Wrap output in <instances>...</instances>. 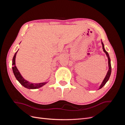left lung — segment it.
Segmentation results:
<instances>
[{
	"instance_id": "left-lung-1",
	"label": "left lung",
	"mask_w": 125,
	"mask_h": 125,
	"mask_svg": "<svg viewBox=\"0 0 125 125\" xmlns=\"http://www.w3.org/2000/svg\"><path fill=\"white\" fill-rule=\"evenodd\" d=\"M101 43H102V47H103V51L106 54V56L107 57V58H108V70L107 71V73L106 75V76H105L104 79L103 80V82H102L101 85L100 86L99 90L101 89L103 86H104L105 85V84H106V83L108 81V80H109V77H110V75H111V71H112V67H111V59H110V58H109V56L108 55V53L105 50V49L104 48V44H103V42H102V40H101Z\"/></svg>"
}]
</instances>
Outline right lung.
<instances>
[{"mask_svg": "<svg viewBox=\"0 0 125 125\" xmlns=\"http://www.w3.org/2000/svg\"><path fill=\"white\" fill-rule=\"evenodd\" d=\"M17 52L14 54V55L12 59V71L13 74L14 75L15 77L17 79V80L20 83L23 85L25 88L29 89H36L41 88V87L44 86V85L46 84L48 82H42V83H33L30 82L29 81L25 80V79L22 76V75L20 73L19 71L18 70L16 66V55Z\"/></svg>", "mask_w": 125, "mask_h": 125, "instance_id": "obj_1", "label": "right lung"}]
</instances>
